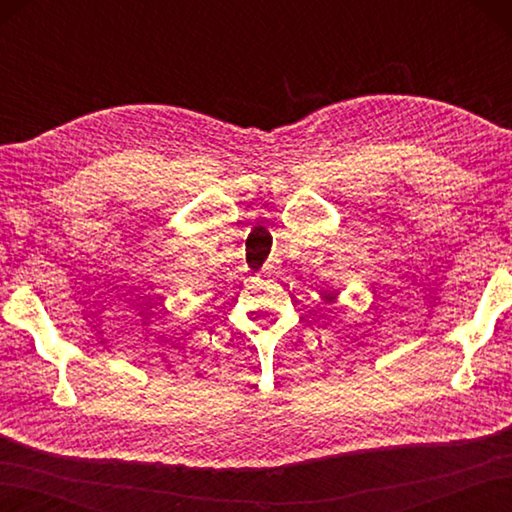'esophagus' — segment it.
<instances>
[{"instance_id":"esophagus-1","label":"esophagus","mask_w":512,"mask_h":512,"mask_svg":"<svg viewBox=\"0 0 512 512\" xmlns=\"http://www.w3.org/2000/svg\"><path fill=\"white\" fill-rule=\"evenodd\" d=\"M264 273H266V275H275V273H277V264H275V262H268V264L264 266Z\"/></svg>"}]
</instances>
